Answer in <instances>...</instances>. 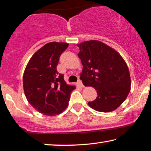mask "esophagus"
<instances>
[{
    "label": "esophagus",
    "instance_id": "esophagus-1",
    "mask_svg": "<svg viewBox=\"0 0 151 151\" xmlns=\"http://www.w3.org/2000/svg\"><path fill=\"white\" fill-rule=\"evenodd\" d=\"M78 84L79 85V86L81 87V88H83V87H84V85H83L82 82V81H81V80H78Z\"/></svg>",
    "mask_w": 151,
    "mask_h": 151
}]
</instances>
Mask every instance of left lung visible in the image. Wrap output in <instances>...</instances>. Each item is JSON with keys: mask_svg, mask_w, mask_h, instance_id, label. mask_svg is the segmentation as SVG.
Segmentation results:
<instances>
[{"mask_svg": "<svg viewBox=\"0 0 151 151\" xmlns=\"http://www.w3.org/2000/svg\"><path fill=\"white\" fill-rule=\"evenodd\" d=\"M78 56L83 65L80 79L85 86L97 90L98 96L88 103L101 112L115 110L127 97L131 89L129 71L119 52L97 40L78 44Z\"/></svg>", "mask_w": 151, "mask_h": 151, "instance_id": "obj_1", "label": "left lung"}]
</instances>
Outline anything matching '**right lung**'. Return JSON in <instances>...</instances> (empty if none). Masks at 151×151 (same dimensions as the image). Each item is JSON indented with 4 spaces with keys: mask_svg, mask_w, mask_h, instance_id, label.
<instances>
[{
    "mask_svg": "<svg viewBox=\"0 0 151 151\" xmlns=\"http://www.w3.org/2000/svg\"><path fill=\"white\" fill-rule=\"evenodd\" d=\"M67 43L50 42L35 53L24 72L23 87L28 103L44 115L55 116L69 105L75 86L67 84L63 74L57 71L61 54Z\"/></svg>",
    "mask_w": 151,
    "mask_h": 151,
    "instance_id": "1",
    "label": "right lung"
}]
</instances>
